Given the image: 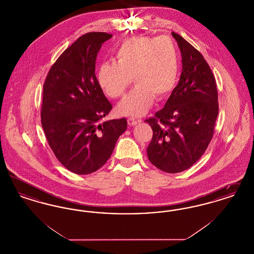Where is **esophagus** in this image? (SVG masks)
<instances>
[{
    "label": "esophagus",
    "mask_w": 254,
    "mask_h": 254,
    "mask_svg": "<svg viewBox=\"0 0 254 254\" xmlns=\"http://www.w3.org/2000/svg\"><path fill=\"white\" fill-rule=\"evenodd\" d=\"M140 122H141V120H137V119H135L133 117H128L127 118V123H128L129 126H135V125H137Z\"/></svg>",
    "instance_id": "esophagus-1"
}]
</instances>
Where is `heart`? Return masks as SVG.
I'll return each mask as SVG.
<instances>
[{"mask_svg":"<svg viewBox=\"0 0 254 254\" xmlns=\"http://www.w3.org/2000/svg\"><path fill=\"white\" fill-rule=\"evenodd\" d=\"M114 54L116 63H102L97 80L106 95L117 99L124 96L133 78L136 86L118 107L123 114H145L154 97L166 98L178 82L179 57L169 37H132L125 40Z\"/></svg>","mask_w":254,"mask_h":254,"instance_id":"obj_1","label":"heart"}]
</instances>
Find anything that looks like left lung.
<instances>
[{"instance_id":"obj_1","label":"left lung","mask_w":254,"mask_h":254,"mask_svg":"<svg viewBox=\"0 0 254 254\" xmlns=\"http://www.w3.org/2000/svg\"><path fill=\"white\" fill-rule=\"evenodd\" d=\"M182 54L181 77L165 107L148 118L153 135L147 157L157 169L177 173L191 166L209 145L219 112L216 81L203 55L172 32Z\"/></svg>"}]
</instances>
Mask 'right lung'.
Here are the masks:
<instances>
[{"label": "right lung", "instance_id": "right-lung-1", "mask_svg": "<svg viewBox=\"0 0 254 254\" xmlns=\"http://www.w3.org/2000/svg\"><path fill=\"white\" fill-rule=\"evenodd\" d=\"M112 37L88 32L78 38L52 64L43 87L42 127L61 164L76 174L103 167L120 135L126 118L101 123L112 109L95 76L97 53Z\"/></svg>", "mask_w": 254, "mask_h": 254}]
</instances>
